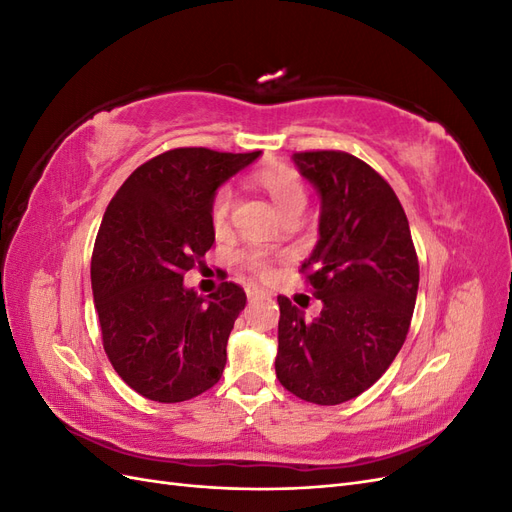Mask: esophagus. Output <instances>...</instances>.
Returning <instances> with one entry per match:
<instances>
[{"label": "esophagus", "mask_w": 512, "mask_h": 512, "mask_svg": "<svg viewBox=\"0 0 512 512\" xmlns=\"http://www.w3.org/2000/svg\"><path fill=\"white\" fill-rule=\"evenodd\" d=\"M245 292H247V299H250V301L265 299V297H267V292L262 290V288H258V286H247V288H245Z\"/></svg>", "instance_id": "1"}]
</instances>
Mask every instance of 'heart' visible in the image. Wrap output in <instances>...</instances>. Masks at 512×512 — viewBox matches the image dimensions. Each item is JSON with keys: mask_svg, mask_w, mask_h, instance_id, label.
Wrapping results in <instances>:
<instances>
[{"mask_svg": "<svg viewBox=\"0 0 512 512\" xmlns=\"http://www.w3.org/2000/svg\"><path fill=\"white\" fill-rule=\"evenodd\" d=\"M254 183L260 190H265L273 205L280 209V213H288L292 209H303L307 192L305 183L301 181L299 173L286 164H273L258 168L254 173ZM232 209V190L230 185H220L218 190L213 192L211 203H209V220L211 228L215 232H224L228 228V218ZM239 262L243 267L250 269L256 275H269L271 273V254L267 250H256V247H247V250L239 252Z\"/></svg>", "mask_w": 512, "mask_h": 512, "instance_id": "heart-1", "label": "heart"}]
</instances>
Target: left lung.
Masks as SVG:
<instances>
[{
  "instance_id": "1",
  "label": "left lung",
  "mask_w": 512,
  "mask_h": 512,
  "mask_svg": "<svg viewBox=\"0 0 512 512\" xmlns=\"http://www.w3.org/2000/svg\"><path fill=\"white\" fill-rule=\"evenodd\" d=\"M322 198L320 239L301 273L322 301L316 320L284 294L275 374L309 404L337 406L374 384L406 342L418 256L406 211L386 179L346 151L292 153Z\"/></svg>"
}]
</instances>
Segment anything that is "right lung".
I'll list each match as a JSON object with an SVG mask.
<instances>
[{
    "label": "right lung",
    "instance_id": "obj_1",
    "mask_svg": "<svg viewBox=\"0 0 512 512\" xmlns=\"http://www.w3.org/2000/svg\"><path fill=\"white\" fill-rule=\"evenodd\" d=\"M260 151L179 147L138 166L106 207L91 288L102 346L130 389L177 404L218 384L245 292L222 282L209 297L183 286L215 241L209 203L218 185Z\"/></svg>",
    "mask_w": 512,
    "mask_h": 512
}]
</instances>
